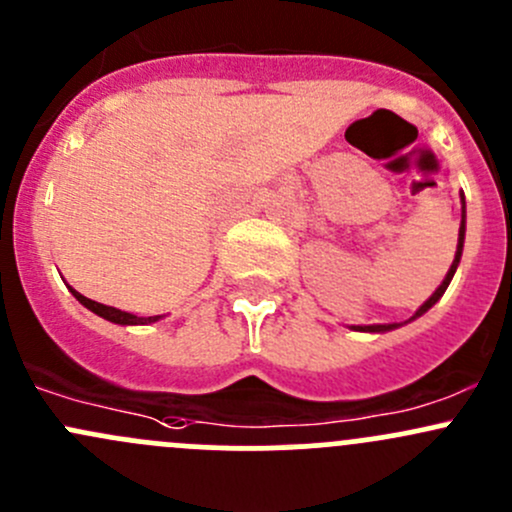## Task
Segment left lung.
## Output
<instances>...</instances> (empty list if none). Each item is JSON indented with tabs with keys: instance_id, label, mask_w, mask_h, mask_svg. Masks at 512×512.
Here are the masks:
<instances>
[{
	"instance_id": "1",
	"label": "left lung",
	"mask_w": 512,
	"mask_h": 512,
	"mask_svg": "<svg viewBox=\"0 0 512 512\" xmlns=\"http://www.w3.org/2000/svg\"><path fill=\"white\" fill-rule=\"evenodd\" d=\"M463 235H466V203H463V220H461V230H458V250H456V260H453L451 270H448L446 280L441 282V287H438L436 292H433L431 297H428L426 302H423L421 307L416 309V314H414V317H411V319L421 317L423 312H428V309H431L433 304H436L438 299L443 297V292H446V287L451 285V280H453V272H456L458 262H461V252H463ZM394 327H399V324H371V327H356V329H359V332H389V329H394Z\"/></svg>"
}]
</instances>
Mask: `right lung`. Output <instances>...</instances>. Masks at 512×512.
<instances>
[{
  "label": "right lung",
  "mask_w": 512,
  "mask_h": 512,
  "mask_svg": "<svg viewBox=\"0 0 512 512\" xmlns=\"http://www.w3.org/2000/svg\"><path fill=\"white\" fill-rule=\"evenodd\" d=\"M69 289L74 292V297L79 299L84 307H89L91 312L98 314V317L108 319V322H116V324H151V322H158V319H160V314H158V317H136V314H128V312H121V309H116V307H108V304L94 302V299H89V297H84L81 292H76L74 287H69Z\"/></svg>",
  "instance_id": "1"
}]
</instances>
